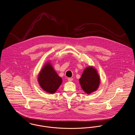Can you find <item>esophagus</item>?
Returning <instances> with one entry per match:
<instances>
[{"mask_svg": "<svg viewBox=\"0 0 135 135\" xmlns=\"http://www.w3.org/2000/svg\"><path fill=\"white\" fill-rule=\"evenodd\" d=\"M73 80V78H68V81L70 82V81H72Z\"/></svg>", "mask_w": 135, "mask_h": 135, "instance_id": "1", "label": "esophagus"}]
</instances>
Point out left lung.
<instances>
[{"mask_svg": "<svg viewBox=\"0 0 135 135\" xmlns=\"http://www.w3.org/2000/svg\"><path fill=\"white\" fill-rule=\"evenodd\" d=\"M79 82L82 89L87 94H90L98 89L100 83L99 76L92 67L85 69Z\"/></svg>", "mask_w": 135, "mask_h": 135, "instance_id": "left-lung-1", "label": "left lung"}]
</instances>
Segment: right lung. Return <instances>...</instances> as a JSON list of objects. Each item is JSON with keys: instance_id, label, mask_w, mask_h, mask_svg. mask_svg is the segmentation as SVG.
<instances>
[{"instance_id": "right-lung-1", "label": "right lung", "mask_w": 135, "mask_h": 135, "mask_svg": "<svg viewBox=\"0 0 135 135\" xmlns=\"http://www.w3.org/2000/svg\"><path fill=\"white\" fill-rule=\"evenodd\" d=\"M40 86L45 91L54 93L60 86L62 79L54 71L50 64H47L42 69L38 76Z\"/></svg>"}]
</instances>
